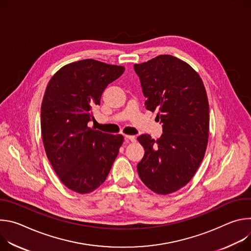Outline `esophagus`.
I'll return each mask as SVG.
<instances>
[{
    "label": "esophagus",
    "instance_id": "esophagus-1",
    "mask_svg": "<svg viewBox=\"0 0 251 251\" xmlns=\"http://www.w3.org/2000/svg\"><path fill=\"white\" fill-rule=\"evenodd\" d=\"M125 139H126V140H129V141H131V142H135V141H136L135 136H131V135H125Z\"/></svg>",
    "mask_w": 251,
    "mask_h": 251
}]
</instances>
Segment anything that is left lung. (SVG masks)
Listing matches in <instances>:
<instances>
[{
    "label": "left lung",
    "instance_id": "1",
    "mask_svg": "<svg viewBox=\"0 0 251 251\" xmlns=\"http://www.w3.org/2000/svg\"><path fill=\"white\" fill-rule=\"evenodd\" d=\"M134 69L146 109L157 110L163 124L158 140L148 134L137 138L145 150L138 174L151 191L168 195L191 181L204 157L209 129L206 91L197 71L173 55H158L134 64Z\"/></svg>",
    "mask_w": 251,
    "mask_h": 251
}]
</instances>
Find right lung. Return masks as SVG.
Here are the masks:
<instances>
[{
    "mask_svg": "<svg viewBox=\"0 0 251 251\" xmlns=\"http://www.w3.org/2000/svg\"><path fill=\"white\" fill-rule=\"evenodd\" d=\"M124 66L83 59L62 66L50 80L42 103L45 150L60 182L78 194H88L106 180L123 144L122 135L87 126L92 108Z\"/></svg>",
    "mask_w": 251,
    "mask_h": 251,
    "instance_id": "1",
    "label": "right lung"
}]
</instances>
